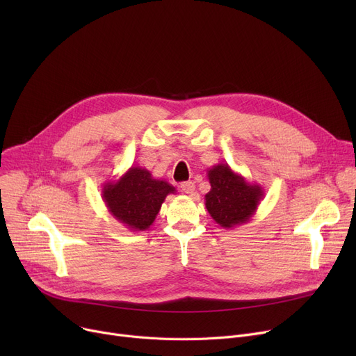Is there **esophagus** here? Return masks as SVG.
Masks as SVG:
<instances>
[{
	"mask_svg": "<svg viewBox=\"0 0 356 356\" xmlns=\"http://www.w3.org/2000/svg\"><path fill=\"white\" fill-rule=\"evenodd\" d=\"M180 189H181L183 193L193 195V192H195V184H193V181H183V183L180 184Z\"/></svg>",
	"mask_w": 356,
	"mask_h": 356,
	"instance_id": "34e87169",
	"label": "esophagus"
}]
</instances>
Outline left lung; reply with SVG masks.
<instances>
[{"label":"left lung","instance_id":"left-lung-1","mask_svg":"<svg viewBox=\"0 0 356 356\" xmlns=\"http://www.w3.org/2000/svg\"><path fill=\"white\" fill-rule=\"evenodd\" d=\"M208 179L211 191L204 195V204L218 225L234 229L248 223L264 199V189L245 180L227 163L211 167Z\"/></svg>","mask_w":356,"mask_h":356}]
</instances>
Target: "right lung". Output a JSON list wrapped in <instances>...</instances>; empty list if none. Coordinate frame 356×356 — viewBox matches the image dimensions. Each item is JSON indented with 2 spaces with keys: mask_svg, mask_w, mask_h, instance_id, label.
I'll return each mask as SVG.
<instances>
[{
  "mask_svg": "<svg viewBox=\"0 0 356 356\" xmlns=\"http://www.w3.org/2000/svg\"><path fill=\"white\" fill-rule=\"evenodd\" d=\"M170 193H176V188L165 180L154 179L140 165H131L118 180L105 181L102 186V200L108 212L131 232L152 227Z\"/></svg>",
  "mask_w": 356,
  "mask_h": 356,
  "instance_id": "add662e5",
  "label": "right lung"
}]
</instances>
